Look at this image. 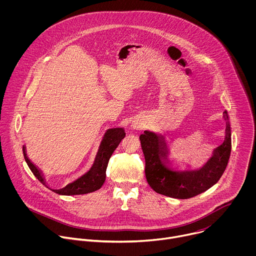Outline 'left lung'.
Here are the masks:
<instances>
[{"label": "left lung", "instance_id": "1", "mask_svg": "<svg viewBox=\"0 0 256 256\" xmlns=\"http://www.w3.org/2000/svg\"><path fill=\"white\" fill-rule=\"evenodd\" d=\"M225 140L214 149L208 160L198 169L177 170L171 167L170 151L163 136L144 130L140 136L144 156V173L149 186L157 194L179 200L194 198L214 186L223 175L231 154V128L227 112Z\"/></svg>", "mask_w": 256, "mask_h": 256}]
</instances>
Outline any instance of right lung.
Instances as JSON below:
<instances>
[{
  "label": "right lung",
  "instance_id": "1",
  "mask_svg": "<svg viewBox=\"0 0 256 256\" xmlns=\"http://www.w3.org/2000/svg\"><path fill=\"white\" fill-rule=\"evenodd\" d=\"M124 136L126 132L124 128H108L102 138L98 152L91 168L85 174L60 190H54L48 186L42 171L38 167H36V165H34L28 158L25 146H23V155L28 167L30 168L34 176L50 190L62 196L85 194L98 190L103 186L106 177V168L108 165V161L110 159L114 150L118 148V146L120 144L122 140L124 138Z\"/></svg>",
  "mask_w": 256,
  "mask_h": 256
}]
</instances>
